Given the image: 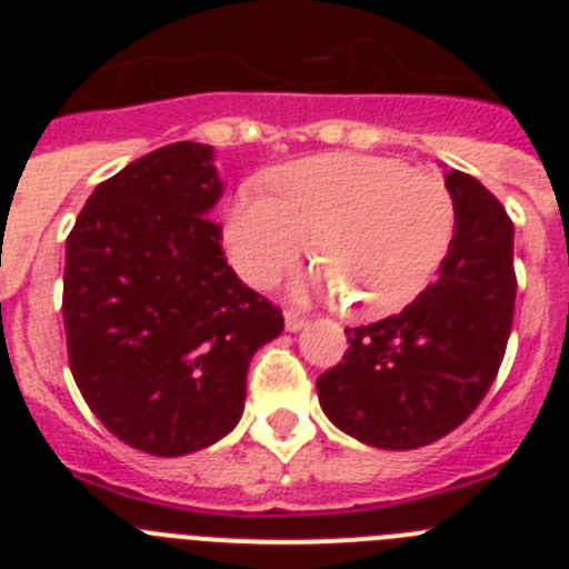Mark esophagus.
I'll use <instances>...</instances> for the list:
<instances>
[{"label":"esophagus","instance_id":"esophagus-1","mask_svg":"<svg viewBox=\"0 0 569 569\" xmlns=\"http://www.w3.org/2000/svg\"><path fill=\"white\" fill-rule=\"evenodd\" d=\"M305 325H308V319H305V316L293 313V310H288V313H284V328H288L290 333H299Z\"/></svg>","mask_w":569,"mask_h":569}]
</instances>
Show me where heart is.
I'll list each match as a JSON object with an SVG mask.
<instances>
[{
  "label": "heart",
  "instance_id": "b5f03b06",
  "mask_svg": "<svg viewBox=\"0 0 569 569\" xmlns=\"http://www.w3.org/2000/svg\"><path fill=\"white\" fill-rule=\"evenodd\" d=\"M270 193L239 190L224 248L250 284L268 288L310 248L325 256L313 284L353 299L359 316L401 310L430 284L456 236V202L436 176L385 156L325 153L281 164Z\"/></svg>",
  "mask_w": 569,
  "mask_h": 569
}]
</instances>
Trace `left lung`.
<instances>
[{"label":"left lung","mask_w":569,"mask_h":569,"mask_svg":"<svg viewBox=\"0 0 569 569\" xmlns=\"http://www.w3.org/2000/svg\"><path fill=\"white\" fill-rule=\"evenodd\" d=\"M456 236L439 276L401 313L347 328L345 361L316 379L321 410L361 445H433L479 407L505 359L516 308L512 222L461 170H447Z\"/></svg>","instance_id":"8db88e82"}]
</instances>
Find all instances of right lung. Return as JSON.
Listing matches in <instances>:
<instances>
[{"mask_svg": "<svg viewBox=\"0 0 569 569\" xmlns=\"http://www.w3.org/2000/svg\"><path fill=\"white\" fill-rule=\"evenodd\" d=\"M213 148L173 142L97 184L64 248L70 373L116 439L150 456L216 445L244 410L253 353L284 330L208 219Z\"/></svg>", "mask_w": 569, "mask_h": 569, "instance_id": "obj_1", "label": "right lung"}]
</instances>
